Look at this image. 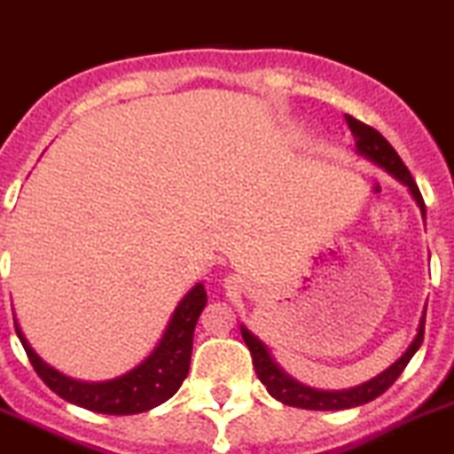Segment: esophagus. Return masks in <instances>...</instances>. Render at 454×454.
Listing matches in <instances>:
<instances>
[{"mask_svg": "<svg viewBox=\"0 0 454 454\" xmlns=\"http://www.w3.org/2000/svg\"><path fill=\"white\" fill-rule=\"evenodd\" d=\"M226 282H228V285H232V278H231V279H226Z\"/></svg>", "mask_w": 454, "mask_h": 454, "instance_id": "obj_1", "label": "esophagus"}]
</instances>
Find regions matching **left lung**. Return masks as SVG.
Returning a JSON list of instances; mask_svg holds the SVG:
<instances>
[{
    "label": "left lung",
    "mask_w": 454,
    "mask_h": 454,
    "mask_svg": "<svg viewBox=\"0 0 454 454\" xmlns=\"http://www.w3.org/2000/svg\"><path fill=\"white\" fill-rule=\"evenodd\" d=\"M347 125H349L351 134H354L356 141V152L361 156H365L367 160L376 163L379 168H383L385 172L394 176L396 181H401L403 185H408L410 194L414 197L417 206L421 207V215L426 219V203H423L421 192H419V185L414 184L412 175H410V169L405 168V163L401 160V156L396 154L392 145L383 138L380 131H376L374 127L365 125V122L356 121L354 116H345ZM423 332H426V309H423V316L419 320V329L414 340L410 342V347L405 349V354L401 356L399 361L392 363L385 372H380L379 376L370 379L367 383L356 385V387L349 389H316L309 387V385L298 383L294 376L286 374L282 367L275 363V358L270 356L269 347L260 340L257 336H253L244 325H241V338L247 342V347L251 349L253 354V365H255L257 376H260L262 383L266 385L270 396H275L278 401L286 405H294V408H307V410H347V408H356V405L370 403L374 401L376 396L385 392L394 380L399 379L401 372L405 370V365L410 363L417 349L421 347L423 342Z\"/></svg>",
    "instance_id": "obj_1"
}]
</instances>
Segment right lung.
Returning <instances> with one entry per match:
<instances>
[{
    "instance_id": "right-lung-1",
    "label": "right lung",
    "mask_w": 454,
    "mask_h": 454,
    "mask_svg": "<svg viewBox=\"0 0 454 454\" xmlns=\"http://www.w3.org/2000/svg\"><path fill=\"white\" fill-rule=\"evenodd\" d=\"M206 302V289L201 282H197L176 304L159 345L152 349L145 361H141L134 370L118 379L100 380V383L75 380L42 361L17 325L15 313H12V320H15L17 338L27 349L33 370L58 396L84 410H91V412L138 414L165 403L169 396H175L176 389L188 376L194 327H197V320Z\"/></svg>"
}]
</instances>
